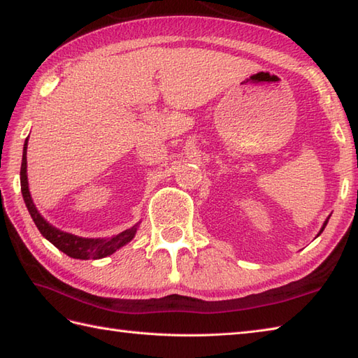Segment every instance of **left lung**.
<instances>
[{"label": "left lung", "mask_w": 358, "mask_h": 358, "mask_svg": "<svg viewBox=\"0 0 358 358\" xmlns=\"http://www.w3.org/2000/svg\"><path fill=\"white\" fill-rule=\"evenodd\" d=\"M328 220H329V217H328V218H326V222L323 223V227H322V231H320V232H318V235H320V234L323 232V229H324V227H326V224H328Z\"/></svg>", "instance_id": "obj_1"}]
</instances>
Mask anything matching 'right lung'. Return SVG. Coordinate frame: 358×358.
<instances>
[{
    "label": "right lung",
    "instance_id": "1",
    "mask_svg": "<svg viewBox=\"0 0 358 358\" xmlns=\"http://www.w3.org/2000/svg\"><path fill=\"white\" fill-rule=\"evenodd\" d=\"M27 140L29 136L24 141V149H22V162H21V172H20L21 192L30 217H32L38 231L41 232V235L45 240H49L53 246L58 248L62 252H64L66 255H69L72 258H78V260H89V258H92V260H100V258L108 257L115 252L117 249L123 248L135 237L138 223L132 226L131 229H126L118 235H113L112 238H83V237H77V235L73 234L59 231L57 227H53L50 223L45 222L43 215L35 208L32 196H30V192H29Z\"/></svg>",
    "mask_w": 358,
    "mask_h": 358
}]
</instances>
